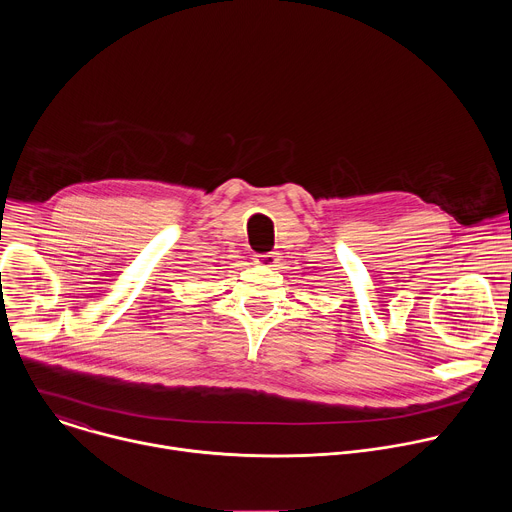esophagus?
<instances>
[{
    "label": "esophagus",
    "mask_w": 512,
    "mask_h": 512,
    "mask_svg": "<svg viewBox=\"0 0 512 512\" xmlns=\"http://www.w3.org/2000/svg\"><path fill=\"white\" fill-rule=\"evenodd\" d=\"M279 261V255L277 253H261V255H255V263L259 267H275Z\"/></svg>",
    "instance_id": "esophagus-1"
}]
</instances>
